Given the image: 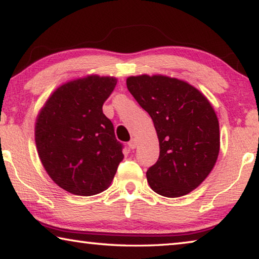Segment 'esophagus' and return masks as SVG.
I'll use <instances>...</instances> for the list:
<instances>
[{"instance_id":"34e87169","label":"esophagus","mask_w":259,"mask_h":259,"mask_svg":"<svg viewBox=\"0 0 259 259\" xmlns=\"http://www.w3.org/2000/svg\"><path fill=\"white\" fill-rule=\"evenodd\" d=\"M128 145H129V147L131 148V150H135L136 146H137V142H136L135 138H133V139H131L130 142L128 143Z\"/></svg>"}]
</instances>
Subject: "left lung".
I'll return each mask as SVG.
<instances>
[{"label":"left lung","mask_w":259,"mask_h":259,"mask_svg":"<svg viewBox=\"0 0 259 259\" xmlns=\"http://www.w3.org/2000/svg\"><path fill=\"white\" fill-rule=\"evenodd\" d=\"M126 87L150 114L159 138V159L146 172L151 188L166 198L188 194L218 157L219 124L212 106L198 89L177 78L130 76Z\"/></svg>","instance_id":"8db88e82"}]
</instances>
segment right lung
<instances>
[{
	"label": "right lung",
	"instance_id": "right-lung-1",
	"mask_svg": "<svg viewBox=\"0 0 259 259\" xmlns=\"http://www.w3.org/2000/svg\"><path fill=\"white\" fill-rule=\"evenodd\" d=\"M116 78L90 75L59 87L42 108L35 143L47 172L72 194L90 196L108 188L123 160V144L103 113Z\"/></svg>",
	"mask_w": 259,
	"mask_h": 259
}]
</instances>
